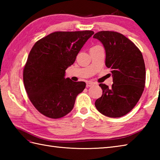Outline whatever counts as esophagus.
<instances>
[{"instance_id": "1", "label": "esophagus", "mask_w": 160, "mask_h": 160, "mask_svg": "<svg viewBox=\"0 0 160 160\" xmlns=\"http://www.w3.org/2000/svg\"><path fill=\"white\" fill-rule=\"evenodd\" d=\"M94 84V82H87V87L88 88V87H91V86H93Z\"/></svg>"}]
</instances>
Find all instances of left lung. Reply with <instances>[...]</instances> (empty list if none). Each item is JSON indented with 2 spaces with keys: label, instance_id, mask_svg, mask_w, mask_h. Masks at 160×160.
<instances>
[{
  "label": "left lung",
  "instance_id": "obj_1",
  "mask_svg": "<svg viewBox=\"0 0 160 160\" xmlns=\"http://www.w3.org/2000/svg\"><path fill=\"white\" fill-rule=\"evenodd\" d=\"M106 52L105 64L111 69V88L100 84L102 96L95 102L98 111L110 118H120L130 112L142 96L146 69L142 54L136 45L122 33L101 31L93 36Z\"/></svg>",
  "mask_w": 160,
  "mask_h": 160
}]
</instances>
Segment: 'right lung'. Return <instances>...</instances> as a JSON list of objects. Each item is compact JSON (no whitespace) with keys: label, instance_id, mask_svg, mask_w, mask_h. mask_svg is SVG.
I'll return each mask as SVG.
<instances>
[{"label":"right lung","instance_id":"obj_1","mask_svg":"<svg viewBox=\"0 0 160 160\" xmlns=\"http://www.w3.org/2000/svg\"><path fill=\"white\" fill-rule=\"evenodd\" d=\"M93 33L56 32L38 40L30 51L23 69L24 85L32 104L45 116L60 118L73 109L86 83L65 78V70Z\"/></svg>","mask_w":160,"mask_h":160}]
</instances>
